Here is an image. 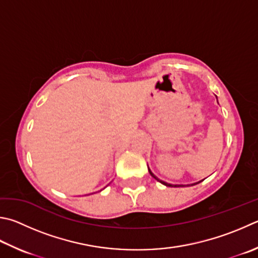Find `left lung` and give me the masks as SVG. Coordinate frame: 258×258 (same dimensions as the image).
<instances>
[{
  "instance_id": "obj_1",
  "label": "left lung",
  "mask_w": 258,
  "mask_h": 258,
  "mask_svg": "<svg viewBox=\"0 0 258 258\" xmlns=\"http://www.w3.org/2000/svg\"><path fill=\"white\" fill-rule=\"evenodd\" d=\"M148 169H149L150 175H151V176L154 178V179L158 180V181H160L161 184H163V185H165V186H168V187H182V185H172V184H168V182L163 181V180H160V179H159V178H158L157 176H154V174H153V172H152L151 170H150V168H149V167H148ZM201 181H202V180H201ZM201 181H198V182H195V184H191V185H196V184H199V182H201Z\"/></svg>"
}]
</instances>
